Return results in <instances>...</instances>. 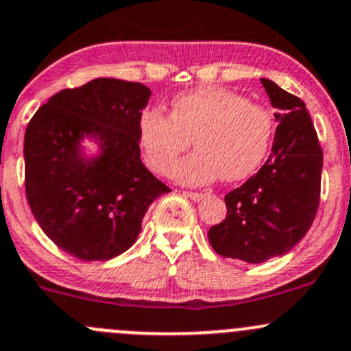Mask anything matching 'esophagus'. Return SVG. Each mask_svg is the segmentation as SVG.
<instances>
[{
    "mask_svg": "<svg viewBox=\"0 0 351 351\" xmlns=\"http://www.w3.org/2000/svg\"><path fill=\"white\" fill-rule=\"evenodd\" d=\"M183 195L192 198V200H202V198L205 197V193H200V192H183Z\"/></svg>",
    "mask_w": 351,
    "mask_h": 351,
    "instance_id": "34e87169",
    "label": "esophagus"
}]
</instances>
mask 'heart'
I'll list each match as a JSON object with an SVG mask.
<instances>
[{"label": "heart", "mask_w": 351, "mask_h": 351, "mask_svg": "<svg viewBox=\"0 0 351 351\" xmlns=\"http://www.w3.org/2000/svg\"><path fill=\"white\" fill-rule=\"evenodd\" d=\"M144 161L166 175L193 141L197 151L173 168L182 183H205L221 176L241 182L253 175L270 151L274 119L261 105L221 86H202L178 95L169 115L149 108L137 123Z\"/></svg>", "instance_id": "b5f03b06"}]
</instances>
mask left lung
<instances>
[{
    "instance_id": "left-lung-1",
    "label": "left lung",
    "mask_w": 351,
    "mask_h": 351,
    "mask_svg": "<svg viewBox=\"0 0 351 351\" xmlns=\"http://www.w3.org/2000/svg\"><path fill=\"white\" fill-rule=\"evenodd\" d=\"M277 108L274 147L260 171L224 197L226 219L208 229L215 253L263 263L289 253L306 236L321 195L323 151L306 104L261 77Z\"/></svg>"
}]
</instances>
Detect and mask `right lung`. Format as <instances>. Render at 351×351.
Returning a JSON list of instances; mask_svg holds the SVG:
<instances>
[{"instance_id":"1","label":"right lung","mask_w":351,"mask_h":351,"mask_svg":"<svg viewBox=\"0 0 351 351\" xmlns=\"http://www.w3.org/2000/svg\"><path fill=\"white\" fill-rule=\"evenodd\" d=\"M151 97L141 83L98 77L67 88L25 130V193L52 243L84 261H107L136 243L149 205L169 186L143 165L137 123ZM102 153L82 158L79 141Z\"/></svg>"}]
</instances>
